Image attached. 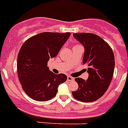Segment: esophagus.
<instances>
[{
	"mask_svg": "<svg viewBox=\"0 0 128 128\" xmlns=\"http://www.w3.org/2000/svg\"><path fill=\"white\" fill-rule=\"evenodd\" d=\"M74 80V78L71 77L70 76H67V81H73Z\"/></svg>",
	"mask_w": 128,
	"mask_h": 128,
	"instance_id": "34e87169",
	"label": "esophagus"
}]
</instances>
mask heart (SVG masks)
I'll use <instances>...</instances> for the list:
<instances>
[{"label": "heart", "instance_id": "b5f03b06", "mask_svg": "<svg viewBox=\"0 0 128 128\" xmlns=\"http://www.w3.org/2000/svg\"><path fill=\"white\" fill-rule=\"evenodd\" d=\"M77 46H79V45H77Z\"/></svg>", "mask_w": 128, "mask_h": 128}]
</instances>
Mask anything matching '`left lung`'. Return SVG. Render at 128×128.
<instances>
[{
	"mask_svg": "<svg viewBox=\"0 0 128 128\" xmlns=\"http://www.w3.org/2000/svg\"><path fill=\"white\" fill-rule=\"evenodd\" d=\"M74 38L84 47L82 63L88 66L86 81L76 78L78 89L72 96L81 102H93L101 98L108 90L112 80L115 57L107 42L93 33H74Z\"/></svg>",
	"mask_w": 128,
	"mask_h": 128,
	"instance_id": "1",
	"label": "left lung"
}]
</instances>
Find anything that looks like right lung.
<instances>
[{
  "instance_id": "right-lung-1",
  "label": "right lung",
  "mask_w": 128,
  "mask_h": 128,
  "mask_svg": "<svg viewBox=\"0 0 128 128\" xmlns=\"http://www.w3.org/2000/svg\"><path fill=\"white\" fill-rule=\"evenodd\" d=\"M70 32H44L30 37L23 44L17 58V72L22 88L29 98L38 101L52 99L58 86L67 80L64 74H55L47 66L56 57Z\"/></svg>"
}]
</instances>
